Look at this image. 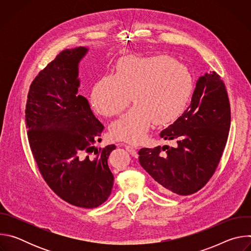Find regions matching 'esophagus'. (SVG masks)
Instances as JSON below:
<instances>
[{"instance_id":"34e87169","label":"esophagus","mask_w":251,"mask_h":251,"mask_svg":"<svg viewBox=\"0 0 251 251\" xmlns=\"http://www.w3.org/2000/svg\"><path fill=\"white\" fill-rule=\"evenodd\" d=\"M124 147L132 156H136L137 155V147H135V146H133L131 144H125Z\"/></svg>"}]
</instances>
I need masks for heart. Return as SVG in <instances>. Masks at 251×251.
Masks as SVG:
<instances>
[{
  "label": "heart",
  "mask_w": 251,
  "mask_h": 251,
  "mask_svg": "<svg viewBox=\"0 0 251 251\" xmlns=\"http://www.w3.org/2000/svg\"><path fill=\"white\" fill-rule=\"evenodd\" d=\"M193 90V76L183 63L166 55H128L118 61L116 74L98 80L92 98L96 111L108 117L119 115L133 99L135 105L113 123L111 134L138 143L154 121L169 123L180 116Z\"/></svg>",
  "instance_id": "heart-1"
}]
</instances>
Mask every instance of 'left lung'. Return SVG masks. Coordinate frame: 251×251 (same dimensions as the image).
Wrapping results in <instances>:
<instances>
[{
    "instance_id": "1",
    "label": "left lung",
    "mask_w": 251,
    "mask_h": 251,
    "mask_svg": "<svg viewBox=\"0 0 251 251\" xmlns=\"http://www.w3.org/2000/svg\"><path fill=\"white\" fill-rule=\"evenodd\" d=\"M230 127V104L226 84L212 71L197 82L187 110L160 133L176 147L142 148L140 165L167 195L189 196L203 188L216 172Z\"/></svg>"
}]
</instances>
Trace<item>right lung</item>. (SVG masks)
Segmentation results:
<instances>
[{
  "label": "right lung",
  "mask_w": 251,
  "mask_h": 251,
  "mask_svg": "<svg viewBox=\"0 0 251 251\" xmlns=\"http://www.w3.org/2000/svg\"><path fill=\"white\" fill-rule=\"evenodd\" d=\"M86 52L82 47L62 50L40 71L29 86L25 125L49 187L70 204L93 208L111 194L114 176L107 160L116 146L94 149L104 126L78 93V63Z\"/></svg>",
  "instance_id": "right-lung-1"
}]
</instances>
